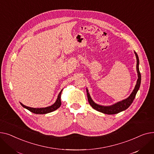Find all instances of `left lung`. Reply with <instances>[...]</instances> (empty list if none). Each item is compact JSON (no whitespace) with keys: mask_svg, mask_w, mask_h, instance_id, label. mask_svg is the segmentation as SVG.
Returning <instances> with one entry per match:
<instances>
[{"mask_svg":"<svg viewBox=\"0 0 154 154\" xmlns=\"http://www.w3.org/2000/svg\"><path fill=\"white\" fill-rule=\"evenodd\" d=\"M135 57H136L137 59V75H138V79L137 81V83L136 85H135L133 91L131 94V95L125 99H124V100L119 101L118 103H117L113 105L109 106H101L99 105L96 103H95L90 96L89 93H88V90L86 89V92H87V96H88V102L89 104L91 106V107L94 109L95 110L103 112L104 114H117L120 112H122L125 109H127L128 108L131 106V104L132 103L135 97V95H136L138 90L140 88V82H141V75L139 71V60L137 54L136 52L134 51Z\"/></svg>","mask_w":154,"mask_h":154,"instance_id":"8db88e82","label":"left lung"}]
</instances>
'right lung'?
<instances>
[{"instance_id":"add662e5","label":"right lung","mask_w":154,"mask_h":154,"mask_svg":"<svg viewBox=\"0 0 154 154\" xmlns=\"http://www.w3.org/2000/svg\"><path fill=\"white\" fill-rule=\"evenodd\" d=\"M63 90V89H62ZM62 90L60 91V93H59L56 102L54 103L53 105L48 106V107H42V108H33V107H28L26 106L25 105H23V104H22L21 103L20 104L24 107L25 109H28L29 111H30V112L34 113V114H47L51 112H53L54 111L57 110L58 108H59L61 104V94L62 92Z\"/></svg>"}]
</instances>
